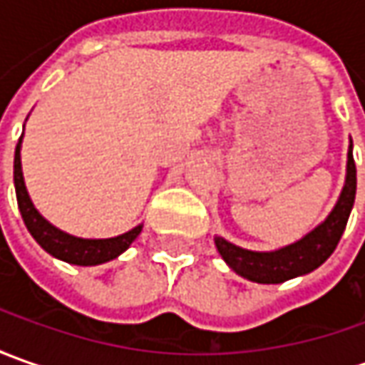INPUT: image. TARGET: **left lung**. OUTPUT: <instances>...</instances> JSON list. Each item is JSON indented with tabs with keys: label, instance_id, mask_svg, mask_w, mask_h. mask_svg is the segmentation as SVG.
Returning <instances> with one entry per match:
<instances>
[{
	"label": "left lung",
	"instance_id": "left-lung-1",
	"mask_svg": "<svg viewBox=\"0 0 365 365\" xmlns=\"http://www.w3.org/2000/svg\"><path fill=\"white\" fill-rule=\"evenodd\" d=\"M356 182L358 178H356V162H354V142L349 138L344 189L329 215L315 230L302 235L294 244H288L272 252L245 250L227 242L221 235H215V247L219 256L225 259V264L233 272L258 284H280L290 278L313 272L333 254V250L337 247L344 235L351 207L356 201Z\"/></svg>",
	"mask_w": 365,
	"mask_h": 365
}]
</instances>
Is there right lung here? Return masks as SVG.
Here are the masks:
<instances>
[{"mask_svg": "<svg viewBox=\"0 0 365 365\" xmlns=\"http://www.w3.org/2000/svg\"><path fill=\"white\" fill-rule=\"evenodd\" d=\"M20 152L21 138L16 146V156H14V185H16L18 207H20L21 219H24L28 232L32 233V237L38 242V245L42 250H46L50 256L63 259L66 264H75V266H97V264H106V262L118 258L142 233L144 225L140 223L130 232L115 235V237L87 240V237H77V235H71V233L54 227L48 219L40 215V211L36 209L30 195H28L26 182H24V173H21Z\"/></svg>", "mask_w": 365, "mask_h": 365, "instance_id": "add662e5", "label": "right lung"}]
</instances>
